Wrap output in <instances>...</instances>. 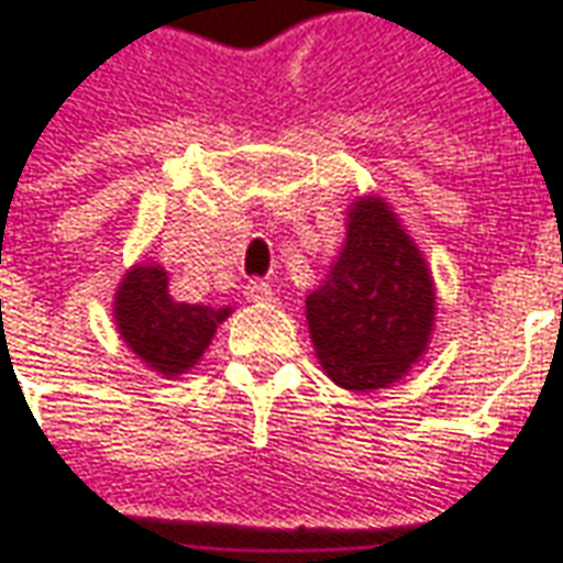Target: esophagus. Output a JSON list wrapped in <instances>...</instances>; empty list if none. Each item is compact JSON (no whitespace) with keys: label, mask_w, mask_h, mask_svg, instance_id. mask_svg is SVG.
Instances as JSON below:
<instances>
[{"label":"esophagus","mask_w":563,"mask_h":563,"mask_svg":"<svg viewBox=\"0 0 563 563\" xmlns=\"http://www.w3.org/2000/svg\"><path fill=\"white\" fill-rule=\"evenodd\" d=\"M244 297L251 300V303L260 306H273L278 297H275V288L269 282H247V288H244Z\"/></svg>","instance_id":"1"}]
</instances>
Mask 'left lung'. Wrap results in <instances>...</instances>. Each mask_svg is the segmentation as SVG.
Instances as JSON below:
<instances>
[{
  "instance_id": "1",
  "label": "left lung",
  "mask_w": 563,
  "mask_h": 563,
  "mask_svg": "<svg viewBox=\"0 0 563 563\" xmlns=\"http://www.w3.org/2000/svg\"><path fill=\"white\" fill-rule=\"evenodd\" d=\"M321 371L349 393L393 386L435 331V278L401 217L379 196L346 208V239L328 278L306 297Z\"/></svg>"
}]
</instances>
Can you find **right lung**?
Returning a JSON list of instances; mask_svg holds the SVG:
<instances>
[{
  "label": "right lung",
  "mask_w": 563,
  "mask_h": 563,
  "mask_svg": "<svg viewBox=\"0 0 563 563\" xmlns=\"http://www.w3.org/2000/svg\"><path fill=\"white\" fill-rule=\"evenodd\" d=\"M232 306L174 300L168 273L158 263H134L112 294V321L134 358L165 379H177L201 362Z\"/></svg>",
  "instance_id": "obj_1"
}]
</instances>
